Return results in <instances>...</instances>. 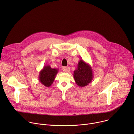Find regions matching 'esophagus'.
Masks as SVG:
<instances>
[{"instance_id":"esophagus-1","label":"esophagus","mask_w":134,"mask_h":134,"mask_svg":"<svg viewBox=\"0 0 134 134\" xmlns=\"http://www.w3.org/2000/svg\"><path fill=\"white\" fill-rule=\"evenodd\" d=\"M62 70L66 72H68L70 71V68L67 67H63L62 68Z\"/></svg>"}]
</instances>
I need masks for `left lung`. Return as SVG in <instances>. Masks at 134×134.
<instances>
[{
	"instance_id": "1",
	"label": "left lung",
	"mask_w": 134,
	"mask_h": 134,
	"mask_svg": "<svg viewBox=\"0 0 134 134\" xmlns=\"http://www.w3.org/2000/svg\"><path fill=\"white\" fill-rule=\"evenodd\" d=\"M73 76L77 85L84 87L90 83L93 78V74L91 66L83 59L79 62L77 67L74 70Z\"/></svg>"
}]
</instances>
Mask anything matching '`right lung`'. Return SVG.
Segmentation results:
<instances>
[{
    "mask_svg": "<svg viewBox=\"0 0 134 134\" xmlns=\"http://www.w3.org/2000/svg\"><path fill=\"white\" fill-rule=\"evenodd\" d=\"M58 72V69L52 68L49 65H47L39 72V81L46 87H50L53 83Z\"/></svg>",
    "mask_w": 134,
    "mask_h": 134,
    "instance_id": "obj_1",
    "label": "right lung"
}]
</instances>
